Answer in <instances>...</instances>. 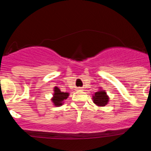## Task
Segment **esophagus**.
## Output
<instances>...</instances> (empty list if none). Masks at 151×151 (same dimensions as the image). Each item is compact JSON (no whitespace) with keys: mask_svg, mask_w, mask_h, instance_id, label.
Returning <instances> with one entry per match:
<instances>
[{"mask_svg":"<svg viewBox=\"0 0 151 151\" xmlns=\"http://www.w3.org/2000/svg\"><path fill=\"white\" fill-rule=\"evenodd\" d=\"M76 90H78V91H82V88L78 87V88H76Z\"/></svg>","mask_w":151,"mask_h":151,"instance_id":"obj_1","label":"esophagus"}]
</instances>
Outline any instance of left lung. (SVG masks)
Returning <instances> with one entry per match:
<instances>
[{"mask_svg": "<svg viewBox=\"0 0 151 151\" xmlns=\"http://www.w3.org/2000/svg\"><path fill=\"white\" fill-rule=\"evenodd\" d=\"M92 101L97 106H104L110 101V97L107 95L106 91L99 88V90L92 95Z\"/></svg>", "mask_w": 151, "mask_h": 151, "instance_id": "obj_1", "label": "left lung"}]
</instances>
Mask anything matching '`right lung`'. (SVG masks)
I'll list each match as a JSON object with an SVG mask.
<instances>
[{"instance_id": "obj_1", "label": "right lung", "mask_w": 151, "mask_h": 151, "mask_svg": "<svg viewBox=\"0 0 151 151\" xmlns=\"http://www.w3.org/2000/svg\"><path fill=\"white\" fill-rule=\"evenodd\" d=\"M53 91H54V93L50 99L51 102L53 103V105L55 106H62L64 104V101L67 99L69 96V93L61 91L60 89L57 86L54 88Z\"/></svg>"}]
</instances>
